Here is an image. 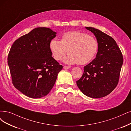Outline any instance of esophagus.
<instances>
[{
	"mask_svg": "<svg viewBox=\"0 0 131 131\" xmlns=\"http://www.w3.org/2000/svg\"><path fill=\"white\" fill-rule=\"evenodd\" d=\"M70 68V66H64V69H65V70H68Z\"/></svg>",
	"mask_w": 131,
	"mask_h": 131,
	"instance_id": "34e87169",
	"label": "esophagus"
}]
</instances>
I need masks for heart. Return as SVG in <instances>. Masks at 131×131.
<instances>
[{"label": "heart", "instance_id": "obj_1", "mask_svg": "<svg viewBox=\"0 0 131 131\" xmlns=\"http://www.w3.org/2000/svg\"><path fill=\"white\" fill-rule=\"evenodd\" d=\"M53 58L61 60L68 51L65 62L69 64L85 65L93 60L98 52L99 43L96 39L87 33L77 31L63 34L61 40L52 39L50 44Z\"/></svg>", "mask_w": 131, "mask_h": 131}]
</instances>
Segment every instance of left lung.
Returning <instances> with one entry per match:
<instances>
[{
  "mask_svg": "<svg viewBox=\"0 0 131 131\" xmlns=\"http://www.w3.org/2000/svg\"><path fill=\"white\" fill-rule=\"evenodd\" d=\"M86 28L95 36L99 48L96 58L84 67L77 85L85 95L99 98L109 94L117 86L123 57L112 37L93 27Z\"/></svg>",
  "mask_w": 131,
  "mask_h": 131,
  "instance_id": "8db88e82",
  "label": "left lung"
}]
</instances>
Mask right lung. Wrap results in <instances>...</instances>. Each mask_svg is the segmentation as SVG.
Returning <instances> with one entry per match:
<instances>
[{"mask_svg": "<svg viewBox=\"0 0 131 131\" xmlns=\"http://www.w3.org/2000/svg\"><path fill=\"white\" fill-rule=\"evenodd\" d=\"M56 32L37 27L18 38L9 50L7 63L12 84L31 98L47 95L62 66L52 57L50 44Z\"/></svg>", "mask_w": 131, "mask_h": 131, "instance_id": "obj_1", "label": "right lung"}]
</instances>
